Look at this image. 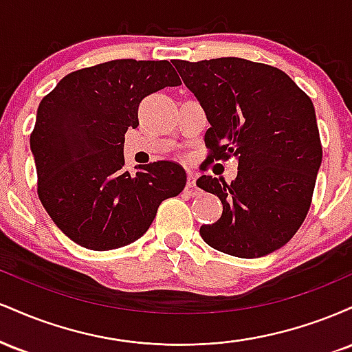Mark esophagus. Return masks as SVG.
Segmentation results:
<instances>
[{
    "mask_svg": "<svg viewBox=\"0 0 352 352\" xmlns=\"http://www.w3.org/2000/svg\"><path fill=\"white\" fill-rule=\"evenodd\" d=\"M195 182H197V177L193 175V173H188V177H187V190H188V193H192V195H197Z\"/></svg>",
    "mask_w": 352,
    "mask_h": 352,
    "instance_id": "esophagus-1",
    "label": "esophagus"
}]
</instances>
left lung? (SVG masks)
Returning <instances> with one entry per match:
<instances>
[{"label": "left lung", "instance_id": "8db88e82", "mask_svg": "<svg viewBox=\"0 0 352 352\" xmlns=\"http://www.w3.org/2000/svg\"><path fill=\"white\" fill-rule=\"evenodd\" d=\"M172 63L210 122L205 162L238 160L232 184L212 175L197 180L223 205L220 220L201 225V238L238 258L281 248L308 215L322 159L309 96L278 67L248 59Z\"/></svg>", "mask_w": 352, "mask_h": 352}]
</instances>
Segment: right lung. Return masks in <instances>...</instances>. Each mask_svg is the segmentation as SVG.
I'll return each mask as SVG.
<instances>
[{
  "label": "right lung",
  "instance_id": "right-lung-1",
  "mask_svg": "<svg viewBox=\"0 0 352 352\" xmlns=\"http://www.w3.org/2000/svg\"><path fill=\"white\" fill-rule=\"evenodd\" d=\"M180 84L168 60L116 59L64 76L39 102L30 139L38 197L74 243L96 252L134 243L159 205L185 188L180 164L157 160L131 173L124 159L140 100Z\"/></svg>",
  "mask_w": 352,
  "mask_h": 352
}]
</instances>
